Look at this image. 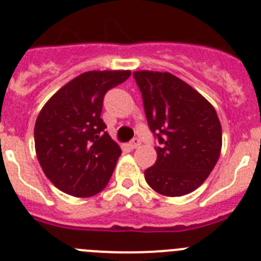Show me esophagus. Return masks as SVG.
<instances>
[{"label":"esophagus","mask_w":261,"mask_h":261,"mask_svg":"<svg viewBox=\"0 0 261 261\" xmlns=\"http://www.w3.org/2000/svg\"><path fill=\"white\" fill-rule=\"evenodd\" d=\"M140 145H141V140L140 138H133L132 141L129 142V146L132 147V149H137Z\"/></svg>","instance_id":"1"}]
</instances>
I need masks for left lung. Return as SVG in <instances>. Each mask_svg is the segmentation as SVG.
<instances>
[{
    "mask_svg": "<svg viewBox=\"0 0 261 261\" xmlns=\"http://www.w3.org/2000/svg\"><path fill=\"white\" fill-rule=\"evenodd\" d=\"M133 77L147 125L159 144L155 163L145 170L147 184L168 197L193 192L220 158L222 129L216 110L171 73L141 70Z\"/></svg>",
    "mask_w": 261,
    "mask_h": 261,
    "instance_id": "obj_1",
    "label": "left lung"
}]
</instances>
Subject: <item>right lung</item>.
Masks as SVG:
<instances>
[{
  "label": "right lung",
  "instance_id": "obj_1",
  "mask_svg": "<svg viewBox=\"0 0 261 261\" xmlns=\"http://www.w3.org/2000/svg\"><path fill=\"white\" fill-rule=\"evenodd\" d=\"M129 75V70L86 71L41 108L34 129L36 156L45 176L62 192L90 197L110 181L121 149L105 130L103 99Z\"/></svg>",
  "mask_w": 261,
  "mask_h": 261
}]
</instances>
